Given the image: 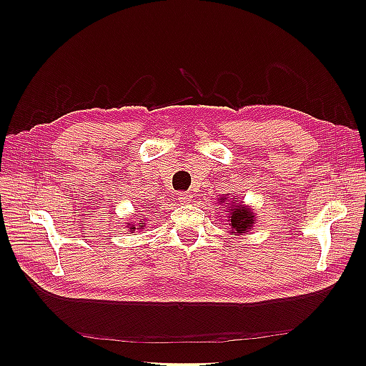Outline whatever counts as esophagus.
Segmentation results:
<instances>
[{"label":"esophagus","instance_id":"obj_1","mask_svg":"<svg viewBox=\"0 0 366 366\" xmlns=\"http://www.w3.org/2000/svg\"><path fill=\"white\" fill-rule=\"evenodd\" d=\"M191 198H192V195H191L189 192H180V194H179V200H180L182 203H189Z\"/></svg>","mask_w":366,"mask_h":366}]
</instances>
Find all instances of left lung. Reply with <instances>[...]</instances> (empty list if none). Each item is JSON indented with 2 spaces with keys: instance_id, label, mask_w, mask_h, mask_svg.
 I'll return each instance as SVG.
<instances>
[{
  "instance_id": "obj_1",
  "label": "left lung",
  "mask_w": 366,
  "mask_h": 366,
  "mask_svg": "<svg viewBox=\"0 0 366 366\" xmlns=\"http://www.w3.org/2000/svg\"><path fill=\"white\" fill-rule=\"evenodd\" d=\"M227 197H221L219 203H224ZM229 207V224L232 227V234H238V235H244L246 232L252 229V226L257 223L254 219V215L252 210L242 204V202H238L237 198H234L230 203H226Z\"/></svg>"
}]
</instances>
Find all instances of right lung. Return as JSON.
I'll use <instances>...</instances> for the list:
<instances>
[{"mask_svg": "<svg viewBox=\"0 0 366 366\" xmlns=\"http://www.w3.org/2000/svg\"><path fill=\"white\" fill-rule=\"evenodd\" d=\"M139 224H142V226H139V229H142V227H143V223H139ZM128 226H129V230H131V232L136 230V226H134V224H129V223H128Z\"/></svg>", "mask_w": 366, "mask_h": 366, "instance_id": "add662e5", "label": "right lung"}]
</instances>
